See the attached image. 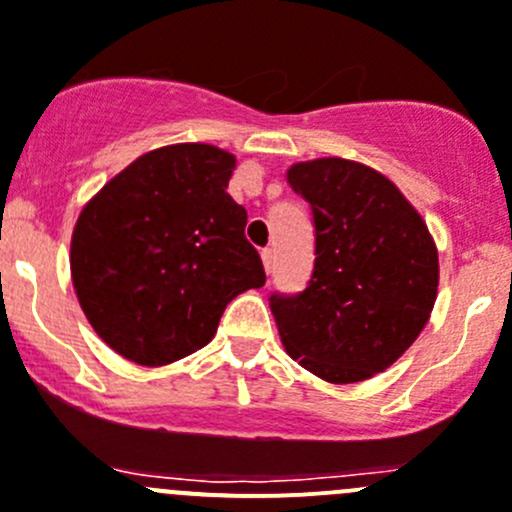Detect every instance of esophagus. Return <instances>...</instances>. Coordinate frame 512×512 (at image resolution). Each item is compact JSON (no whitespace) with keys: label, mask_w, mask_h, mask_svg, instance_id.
Listing matches in <instances>:
<instances>
[{"label":"esophagus","mask_w":512,"mask_h":512,"mask_svg":"<svg viewBox=\"0 0 512 512\" xmlns=\"http://www.w3.org/2000/svg\"><path fill=\"white\" fill-rule=\"evenodd\" d=\"M260 257H262V267H265V272L270 275L272 267H275V252H272L270 247H265V250L260 252Z\"/></svg>","instance_id":"obj_1"}]
</instances>
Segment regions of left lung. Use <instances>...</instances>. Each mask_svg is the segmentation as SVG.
Masks as SVG:
<instances>
[{"label":"left lung","mask_w":512,"mask_h":512,"mask_svg":"<svg viewBox=\"0 0 512 512\" xmlns=\"http://www.w3.org/2000/svg\"><path fill=\"white\" fill-rule=\"evenodd\" d=\"M287 182L315 220V270L292 297H270L287 355L350 385L388 370L423 332L438 297V247L408 197L362 162H295Z\"/></svg>","instance_id":"1"}]
</instances>
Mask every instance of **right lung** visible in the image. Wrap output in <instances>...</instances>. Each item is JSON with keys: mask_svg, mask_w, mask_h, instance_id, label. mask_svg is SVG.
Masks as SVG:
<instances>
[{"mask_svg": "<svg viewBox=\"0 0 512 512\" xmlns=\"http://www.w3.org/2000/svg\"><path fill=\"white\" fill-rule=\"evenodd\" d=\"M237 160L167 145L114 175L77 217L69 267L82 312L117 355L160 367L215 337L227 302L265 285L247 212L227 195Z\"/></svg>", "mask_w": 512, "mask_h": 512, "instance_id": "1", "label": "right lung"}]
</instances>
